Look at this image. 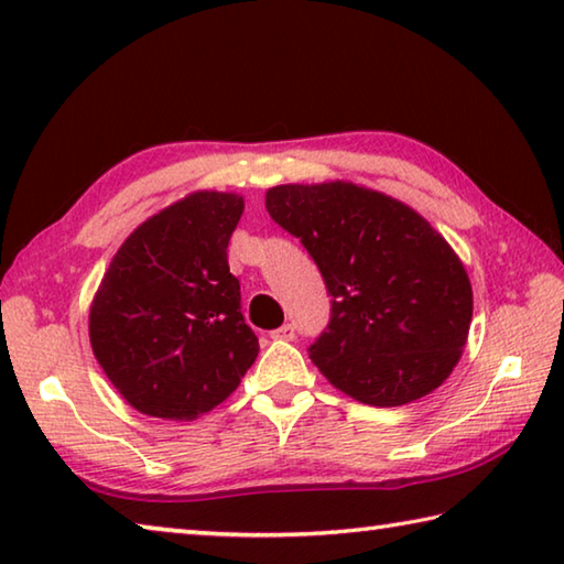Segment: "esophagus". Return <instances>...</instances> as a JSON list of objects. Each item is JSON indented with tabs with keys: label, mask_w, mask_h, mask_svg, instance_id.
Returning a JSON list of instances; mask_svg holds the SVG:
<instances>
[{
	"label": "esophagus",
	"mask_w": 564,
	"mask_h": 564,
	"mask_svg": "<svg viewBox=\"0 0 564 564\" xmlns=\"http://www.w3.org/2000/svg\"><path fill=\"white\" fill-rule=\"evenodd\" d=\"M271 338H273V340H293V338H295V328L291 326V323H285V326L275 328V330L271 333Z\"/></svg>",
	"instance_id": "esophagus-1"
}]
</instances>
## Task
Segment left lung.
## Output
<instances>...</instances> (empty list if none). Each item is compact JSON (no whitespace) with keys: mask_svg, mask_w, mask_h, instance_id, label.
Segmentation results:
<instances>
[{"mask_svg":"<svg viewBox=\"0 0 564 564\" xmlns=\"http://www.w3.org/2000/svg\"><path fill=\"white\" fill-rule=\"evenodd\" d=\"M275 224L301 238L333 295L308 348L343 393L395 408L453 373L473 321V285L451 243L413 208L350 181L265 191Z\"/></svg>","mask_w":564,"mask_h":564,"instance_id":"left-lung-1","label":"left lung"}]
</instances>
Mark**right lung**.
Returning a JSON list of instances; mask_svg holds the SVG:
<instances>
[{"instance_id": "add662e5", "label": "right lung", "mask_w": 564, "mask_h": 564, "mask_svg": "<svg viewBox=\"0 0 564 564\" xmlns=\"http://www.w3.org/2000/svg\"><path fill=\"white\" fill-rule=\"evenodd\" d=\"M243 196L194 191L121 243L89 311L104 373L139 413L194 420L234 393L259 356L226 248Z\"/></svg>"}]
</instances>
